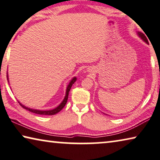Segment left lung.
Listing matches in <instances>:
<instances>
[{"instance_id": "8db88e82", "label": "left lung", "mask_w": 160, "mask_h": 160, "mask_svg": "<svg viewBox=\"0 0 160 160\" xmlns=\"http://www.w3.org/2000/svg\"><path fill=\"white\" fill-rule=\"evenodd\" d=\"M137 34H138V35H139V37H141V39L143 40V41H144L145 42L147 43V44H148V40H147V37H145V35L143 34V33H142V32H137Z\"/></svg>"}]
</instances>
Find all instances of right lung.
Segmentation results:
<instances>
[{
  "label": "right lung",
  "instance_id": "obj_1",
  "mask_svg": "<svg viewBox=\"0 0 160 160\" xmlns=\"http://www.w3.org/2000/svg\"><path fill=\"white\" fill-rule=\"evenodd\" d=\"M7 79H8V75H7ZM77 80V78L76 77H74L72 80H70V83H69V85H68V87H67V90H66V94H65V98L63 99V101L62 103L59 105L57 107V108L52 109V110H47V111H41V110H37V109H32V108H28V107H26L25 106H23V105L21 104L20 102H18L19 104L21 105V106L23 107V108L27 109L28 111L30 112H32V113H37V114H39V115H54V114H56L58 113V112L60 111L64 107L67 103V101H68V95H69V92H70V90L71 89V87H72V85L75 83V81Z\"/></svg>",
  "mask_w": 160,
  "mask_h": 160
}]
</instances>
